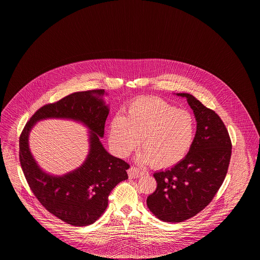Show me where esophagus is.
Listing matches in <instances>:
<instances>
[{
	"label": "esophagus",
	"mask_w": 260,
	"mask_h": 260,
	"mask_svg": "<svg viewBox=\"0 0 260 260\" xmlns=\"http://www.w3.org/2000/svg\"><path fill=\"white\" fill-rule=\"evenodd\" d=\"M143 174H144L143 171L137 169L135 167H131V168L128 169V175H129V178H131V179L139 178L140 176H142Z\"/></svg>",
	"instance_id": "esophagus-1"
}]
</instances>
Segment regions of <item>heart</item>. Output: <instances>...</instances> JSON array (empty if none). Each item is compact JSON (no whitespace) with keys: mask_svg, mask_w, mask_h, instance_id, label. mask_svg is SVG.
Listing matches in <instances>:
<instances>
[{"mask_svg":"<svg viewBox=\"0 0 260 260\" xmlns=\"http://www.w3.org/2000/svg\"><path fill=\"white\" fill-rule=\"evenodd\" d=\"M110 144L120 157L136 150L142 139L139 162L169 168L181 162L191 150L196 120L187 110H178L157 96H140L123 114H116L109 127Z\"/></svg>","mask_w":260,"mask_h":260,"instance_id":"b5f03b06","label":"heart"}]
</instances>
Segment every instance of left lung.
Masks as SVG:
<instances>
[{
    "instance_id": "8db88e82",
    "label": "left lung",
    "mask_w": 260,
    "mask_h": 260,
    "mask_svg": "<svg viewBox=\"0 0 260 260\" xmlns=\"http://www.w3.org/2000/svg\"><path fill=\"white\" fill-rule=\"evenodd\" d=\"M176 95L185 98L193 111L196 137L181 162L153 173L157 187L147 199L155 217L172 223L191 218L212 201L227 174L232 150L229 133L215 111L191 94Z\"/></svg>"
}]
</instances>
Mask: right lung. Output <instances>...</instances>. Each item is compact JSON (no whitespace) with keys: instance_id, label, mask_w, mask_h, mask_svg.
Wrapping results in <instances>:
<instances>
[{"instance_id":"1","label":"right lung","mask_w":260,"mask_h":260,"mask_svg":"<svg viewBox=\"0 0 260 260\" xmlns=\"http://www.w3.org/2000/svg\"><path fill=\"white\" fill-rule=\"evenodd\" d=\"M105 90L76 92L37 110L19 138V160L28 185L42 205L72 226H88L100 218L111 190L128 179L129 164L111 155L101 142L110 107ZM56 118L84 124L89 130V150L84 162L63 176H52L37 164L28 148V134L38 121Z\"/></svg>"}]
</instances>
